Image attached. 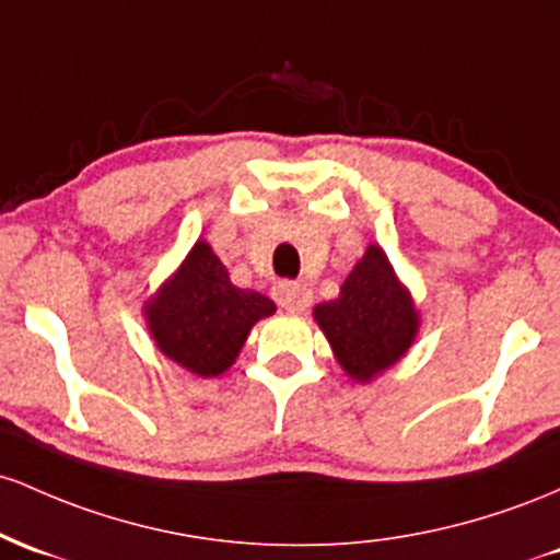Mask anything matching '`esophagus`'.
Listing matches in <instances>:
<instances>
[{
    "label": "esophagus",
    "instance_id": "esophagus-1",
    "mask_svg": "<svg viewBox=\"0 0 560 560\" xmlns=\"http://www.w3.org/2000/svg\"><path fill=\"white\" fill-rule=\"evenodd\" d=\"M275 301L282 306L285 312H304L306 306H310L312 301V293L310 288L299 285V282H278V288H275Z\"/></svg>",
    "mask_w": 560,
    "mask_h": 560
}]
</instances>
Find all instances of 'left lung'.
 I'll return each instance as SVG.
<instances>
[{"label":"left lung","mask_w":560,"mask_h":560,"mask_svg":"<svg viewBox=\"0 0 560 560\" xmlns=\"http://www.w3.org/2000/svg\"><path fill=\"white\" fill-rule=\"evenodd\" d=\"M312 314L336 362L354 383H370L394 368L420 330L416 299L378 243L364 248L338 299L323 301Z\"/></svg>","instance_id":"obj_1"}]
</instances>
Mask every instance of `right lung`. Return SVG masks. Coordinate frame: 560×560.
Here are the masks:
<instances>
[{
	"label": "right lung",
	"mask_w": 560,
	"mask_h": 560,
	"mask_svg": "<svg viewBox=\"0 0 560 560\" xmlns=\"http://www.w3.org/2000/svg\"><path fill=\"white\" fill-rule=\"evenodd\" d=\"M275 301L250 288L232 285L228 267L206 241H196L182 264L142 304L155 349L198 378L228 373L250 328Z\"/></svg>",
	"instance_id": "right-lung-1"
}]
</instances>
